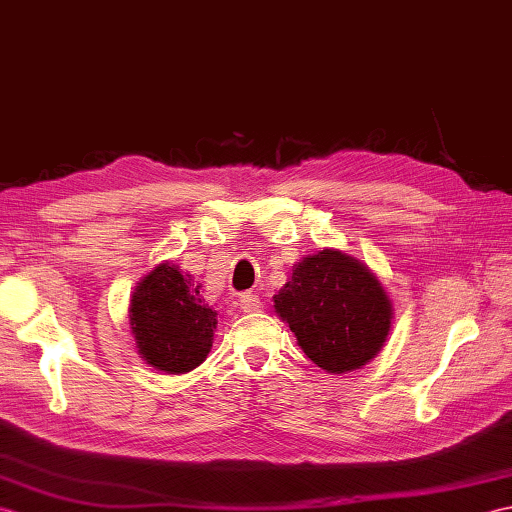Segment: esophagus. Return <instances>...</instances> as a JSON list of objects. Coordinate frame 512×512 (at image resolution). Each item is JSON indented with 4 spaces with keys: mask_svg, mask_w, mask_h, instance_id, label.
<instances>
[{
    "mask_svg": "<svg viewBox=\"0 0 512 512\" xmlns=\"http://www.w3.org/2000/svg\"><path fill=\"white\" fill-rule=\"evenodd\" d=\"M259 307H261V301L257 299V294H253V292H244V294L240 296V310H242V312L251 314V312H257Z\"/></svg>",
    "mask_w": 512,
    "mask_h": 512,
    "instance_id": "esophagus-1",
    "label": "esophagus"
}]
</instances>
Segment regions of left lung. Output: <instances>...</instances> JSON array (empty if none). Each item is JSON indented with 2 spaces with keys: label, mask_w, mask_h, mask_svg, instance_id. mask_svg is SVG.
Masks as SVG:
<instances>
[{
  "label": "left lung",
  "mask_w": 512,
  "mask_h": 512,
  "mask_svg": "<svg viewBox=\"0 0 512 512\" xmlns=\"http://www.w3.org/2000/svg\"><path fill=\"white\" fill-rule=\"evenodd\" d=\"M275 310L303 353L327 373L362 368L390 334L392 303L366 264L325 248L294 264Z\"/></svg>",
  "instance_id": "8db88e82"
}]
</instances>
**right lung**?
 I'll use <instances>...</instances> for the list:
<instances>
[{
    "mask_svg": "<svg viewBox=\"0 0 512 512\" xmlns=\"http://www.w3.org/2000/svg\"><path fill=\"white\" fill-rule=\"evenodd\" d=\"M192 275L165 261L137 283L128 318L137 351L157 371L181 375L205 362L218 325Z\"/></svg>",
    "mask_w": 512,
    "mask_h": 512,
    "instance_id": "obj_1",
    "label": "right lung"
}]
</instances>
